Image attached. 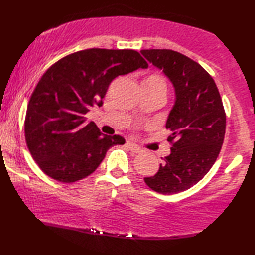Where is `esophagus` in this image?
Masks as SVG:
<instances>
[{
  "label": "esophagus",
  "instance_id": "1",
  "mask_svg": "<svg viewBox=\"0 0 255 255\" xmlns=\"http://www.w3.org/2000/svg\"><path fill=\"white\" fill-rule=\"evenodd\" d=\"M127 145H128V148L130 149L132 152H134V153H139V152H141V151H142V149L140 148V146H137L136 144L132 143V142H128Z\"/></svg>",
  "mask_w": 255,
  "mask_h": 255
}]
</instances>
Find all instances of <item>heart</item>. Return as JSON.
Segmentation results:
<instances>
[{
    "instance_id": "heart-1",
    "label": "heart",
    "mask_w": 255,
    "mask_h": 255,
    "mask_svg": "<svg viewBox=\"0 0 255 255\" xmlns=\"http://www.w3.org/2000/svg\"><path fill=\"white\" fill-rule=\"evenodd\" d=\"M141 86L144 87H149V88H153V89H160L166 93L167 92V85L166 82H164L162 77H160L159 75H150L148 77L143 79Z\"/></svg>"
}]
</instances>
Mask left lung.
<instances>
[{
  "label": "left lung",
  "mask_w": 255,
  "mask_h": 255,
  "mask_svg": "<svg viewBox=\"0 0 255 255\" xmlns=\"http://www.w3.org/2000/svg\"><path fill=\"white\" fill-rule=\"evenodd\" d=\"M141 53L169 78L176 97L166 123L171 152L144 181L157 193L178 194L197 184L215 163L225 135L224 107L212 76L196 61L169 49Z\"/></svg>",
  "instance_id": "8db88e82"
}]
</instances>
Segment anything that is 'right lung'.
Returning a JSON list of instances; mask_svg holds the SVG:
<instances>
[{
  "label": "right lung",
  "instance_id": "right-lung-1",
  "mask_svg": "<svg viewBox=\"0 0 255 255\" xmlns=\"http://www.w3.org/2000/svg\"><path fill=\"white\" fill-rule=\"evenodd\" d=\"M148 68L135 50L87 49L53 64L35 86L26 109L24 133L40 169L60 182L84 179L96 170L120 135H105L87 122L92 107L103 105L112 80Z\"/></svg>",
  "mask_w": 255,
  "mask_h": 255
}]
</instances>
